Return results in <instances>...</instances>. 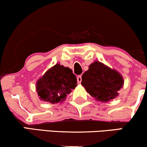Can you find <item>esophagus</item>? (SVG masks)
Returning <instances> with one entry per match:
<instances>
[{
    "label": "esophagus",
    "instance_id": "1",
    "mask_svg": "<svg viewBox=\"0 0 147 147\" xmlns=\"http://www.w3.org/2000/svg\"><path fill=\"white\" fill-rule=\"evenodd\" d=\"M77 83L80 84L82 82V76L79 75L78 77H77Z\"/></svg>",
    "mask_w": 147,
    "mask_h": 147
}]
</instances>
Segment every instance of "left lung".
Segmentation results:
<instances>
[{
    "instance_id": "8db88e82",
    "label": "left lung",
    "mask_w": 147,
    "mask_h": 147,
    "mask_svg": "<svg viewBox=\"0 0 147 147\" xmlns=\"http://www.w3.org/2000/svg\"><path fill=\"white\" fill-rule=\"evenodd\" d=\"M82 79V85L92 97L105 102L115 98L124 84V79L119 72L99 61L91 63Z\"/></svg>"
}]
</instances>
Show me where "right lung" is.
I'll return each mask as SVG.
<instances>
[{"label":"right lung","mask_w":147,"mask_h":147,"mask_svg":"<svg viewBox=\"0 0 147 147\" xmlns=\"http://www.w3.org/2000/svg\"><path fill=\"white\" fill-rule=\"evenodd\" d=\"M77 83L71 69L56 64L37 81L36 88L40 99L55 104L64 100Z\"/></svg>","instance_id":"add662e5"}]
</instances>
